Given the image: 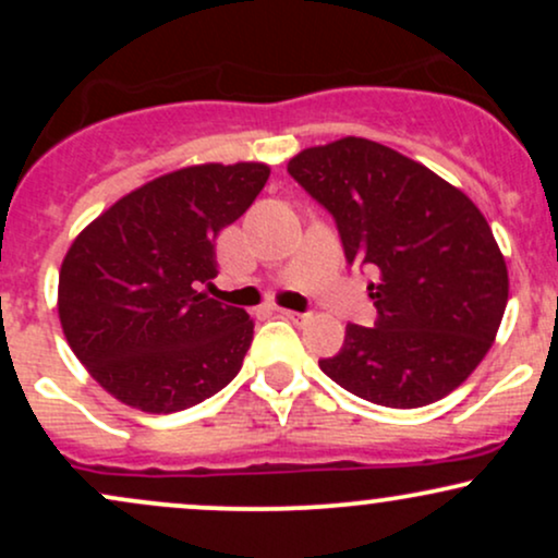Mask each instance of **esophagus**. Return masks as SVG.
Wrapping results in <instances>:
<instances>
[{"label":"esophagus","mask_w":558,"mask_h":558,"mask_svg":"<svg viewBox=\"0 0 558 558\" xmlns=\"http://www.w3.org/2000/svg\"><path fill=\"white\" fill-rule=\"evenodd\" d=\"M280 312V317H286V319H291V323H304L306 317V312H293V310H278Z\"/></svg>","instance_id":"esophagus-1"}]
</instances>
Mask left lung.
I'll return each mask as SVG.
<instances>
[{
	"mask_svg": "<svg viewBox=\"0 0 558 558\" xmlns=\"http://www.w3.org/2000/svg\"><path fill=\"white\" fill-rule=\"evenodd\" d=\"M288 172L323 204L349 265L367 286L375 328L345 325L319 369L349 393L390 409L444 399L488 354L509 299V272L472 198L425 165L369 138L299 151Z\"/></svg>",
	"mask_w": 558,
	"mask_h": 558,
	"instance_id": "left-lung-1",
	"label": "left lung"
}]
</instances>
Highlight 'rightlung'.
Masks as SVG:
<instances>
[{
	"mask_svg": "<svg viewBox=\"0 0 558 558\" xmlns=\"http://www.w3.org/2000/svg\"><path fill=\"white\" fill-rule=\"evenodd\" d=\"M270 168L194 165L125 194L86 226L60 270L70 349L107 393L149 414L202 403L239 375L254 319L198 291L215 239L252 207Z\"/></svg>",
	"mask_w": 558,
	"mask_h": 558,
	"instance_id": "1",
	"label": "right lung"
}]
</instances>
